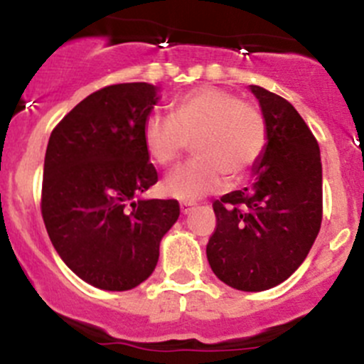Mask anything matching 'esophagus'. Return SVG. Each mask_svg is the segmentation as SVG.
I'll return each instance as SVG.
<instances>
[{
  "label": "esophagus",
  "instance_id": "esophagus-1",
  "mask_svg": "<svg viewBox=\"0 0 364 364\" xmlns=\"http://www.w3.org/2000/svg\"><path fill=\"white\" fill-rule=\"evenodd\" d=\"M193 209H196V204H193V203H181V213H183V215H190Z\"/></svg>",
  "mask_w": 364,
  "mask_h": 364
}]
</instances>
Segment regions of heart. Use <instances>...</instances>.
Masks as SVG:
<instances>
[{"label":"heart","instance_id":"b5f03b06","mask_svg":"<svg viewBox=\"0 0 364 364\" xmlns=\"http://www.w3.org/2000/svg\"><path fill=\"white\" fill-rule=\"evenodd\" d=\"M172 117L149 114L142 127V142L159 165L174 164L193 141L197 159L165 178L168 197L192 203L220 192L227 174L241 179L262 156L267 142L264 114L234 93L203 86L176 98Z\"/></svg>","mask_w":364,"mask_h":364}]
</instances>
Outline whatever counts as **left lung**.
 I'll return each mask as SVG.
<instances>
[{"label":"left lung","mask_w":364,"mask_h":364,"mask_svg":"<svg viewBox=\"0 0 364 364\" xmlns=\"http://www.w3.org/2000/svg\"><path fill=\"white\" fill-rule=\"evenodd\" d=\"M267 127L253 181L215 200L216 229L205 255L229 287L260 292L287 280L303 264L322 222L318 144L294 105L250 86Z\"/></svg>","instance_id":"8db88e82"}]
</instances>
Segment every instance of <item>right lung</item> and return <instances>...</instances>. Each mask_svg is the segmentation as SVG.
Returning a JSON list of instances; mask_svg holds the SVG:
<instances>
[{
    "instance_id": "add662e5",
    "label": "right lung",
    "mask_w": 364,
    "mask_h": 364,
    "mask_svg": "<svg viewBox=\"0 0 364 364\" xmlns=\"http://www.w3.org/2000/svg\"><path fill=\"white\" fill-rule=\"evenodd\" d=\"M148 82L95 91L53 130L43 161L42 216L50 243L86 284L130 291L151 277L178 200L141 199L159 174L142 142L160 100Z\"/></svg>"
}]
</instances>
